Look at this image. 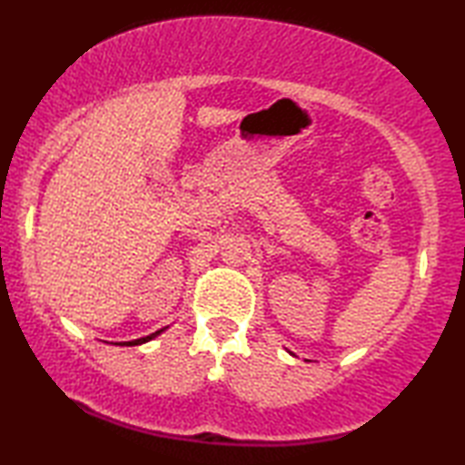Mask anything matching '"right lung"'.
<instances>
[{
	"label": "right lung",
	"mask_w": 465,
	"mask_h": 465,
	"mask_svg": "<svg viewBox=\"0 0 465 465\" xmlns=\"http://www.w3.org/2000/svg\"><path fill=\"white\" fill-rule=\"evenodd\" d=\"M168 327L160 329V331H154V333H150L146 337H140V339H134V341H120V343H114V345H120V347H134V345H142V343H148V341H153L154 337H158L160 333H164Z\"/></svg>",
	"instance_id": "right-lung-1"
}]
</instances>
